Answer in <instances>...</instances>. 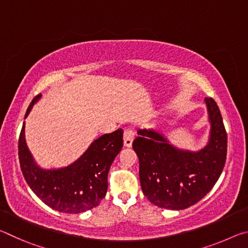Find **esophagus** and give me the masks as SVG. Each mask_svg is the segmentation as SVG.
I'll return each instance as SVG.
<instances>
[{"label": "esophagus", "instance_id": "1", "mask_svg": "<svg viewBox=\"0 0 248 248\" xmlns=\"http://www.w3.org/2000/svg\"><path fill=\"white\" fill-rule=\"evenodd\" d=\"M134 139V131L132 129H125L124 132V146H127V148H131L132 145V142Z\"/></svg>", "mask_w": 248, "mask_h": 248}]
</instances>
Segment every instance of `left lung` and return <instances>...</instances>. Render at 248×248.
<instances>
[{"instance_id": "obj_1", "label": "left lung", "mask_w": 248, "mask_h": 248, "mask_svg": "<svg viewBox=\"0 0 248 248\" xmlns=\"http://www.w3.org/2000/svg\"><path fill=\"white\" fill-rule=\"evenodd\" d=\"M211 134L199 152L174 148L161 133L139 130L132 148L139 157L142 191L159 208L183 210L212 189L223 170L228 136L215 99L205 97Z\"/></svg>"}]
</instances>
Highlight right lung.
Instances as JSON below:
<instances>
[{"label": "right lung", "instance_id": "1", "mask_svg": "<svg viewBox=\"0 0 248 248\" xmlns=\"http://www.w3.org/2000/svg\"><path fill=\"white\" fill-rule=\"evenodd\" d=\"M41 94L31 100L28 116ZM123 129L103 134L77 162L60 170H41L33 162L25 141V123L18 140L20 170L31 189L41 201L63 213H82L99 204L106 196L107 176L115 157L124 146Z\"/></svg>", "mask_w": 248, "mask_h": 248}]
</instances>
